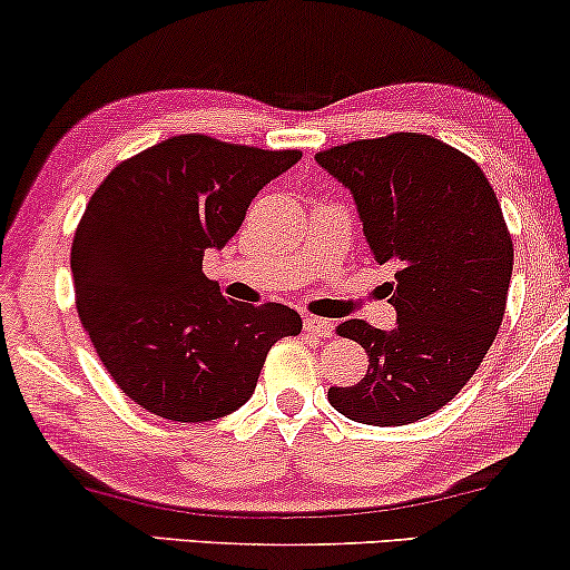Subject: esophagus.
I'll list each match as a JSON object with an SVG mask.
<instances>
[{"mask_svg":"<svg viewBox=\"0 0 570 570\" xmlns=\"http://www.w3.org/2000/svg\"><path fill=\"white\" fill-rule=\"evenodd\" d=\"M303 330H306L308 335L330 337L332 335V322L322 320V316H306V320H303Z\"/></svg>","mask_w":570,"mask_h":570,"instance_id":"34e87169","label":"esophagus"}]
</instances>
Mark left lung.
Here are the masks:
<instances>
[{
	"instance_id": "left-lung-1",
	"label": "left lung",
	"mask_w": 570,
	"mask_h": 570,
	"mask_svg": "<svg viewBox=\"0 0 570 570\" xmlns=\"http://www.w3.org/2000/svg\"><path fill=\"white\" fill-rule=\"evenodd\" d=\"M356 198L374 262L393 264L397 327L337 324L368 356L364 380L330 387L332 409L403 426L461 393L494 343L513 275V240L469 154L421 132L361 138L316 154Z\"/></svg>"
}]
</instances>
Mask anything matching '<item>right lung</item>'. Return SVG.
Wrapping results in <instances>:
<instances>
[{
	"label": "right lung",
	"mask_w": 570,
	"mask_h": 570,
	"mask_svg": "<svg viewBox=\"0 0 570 570\" xmlns=\"http://www.w3.org/2000/svg\"><path fill=\"white\" fill-rule=\"evenodd\" d=\"M301 159L202 132L125 159L94 190L72 238L76 308L117 387L154 416L212 421L254 395L277 340L298 335L283 303L230 301L204 275L254 196Z\"/></svg>",
	"instance_id": "add662e5"
}]
</instances>
